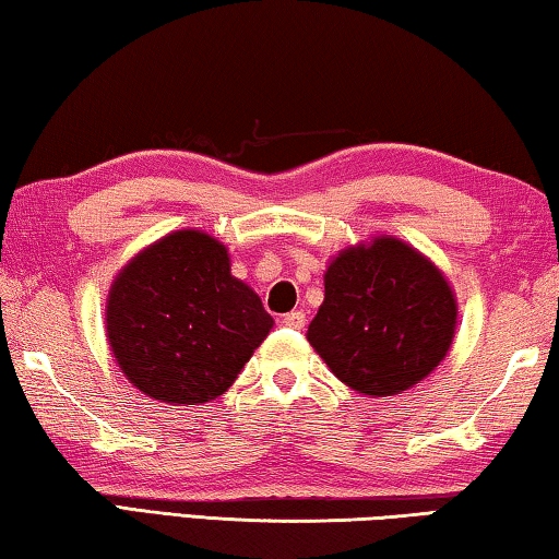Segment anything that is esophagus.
<instances>
[{"mask_svg": "<svg viewBox=\"0 0 559 559\" xmlns=\"http://www.w3.org/2000/svg\"><path fill=\"white\" fill-rule=\"evenodd\" d=\"M282 324H285V328H289V330H302L305 328V312L295 309V312L282 317Z\"/></svg>", "mask_w": 559, "mask_h": 559, "instance_id": "1", "label": "esophagus"}]
</instances>
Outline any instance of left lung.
<instances>
[{
    "instance_id": "8db88e82",
    "label": "left lung",
    "mask_w": 559,
    "mask_h": 559,
    "mask_svg": "<svg viewBox=\"0 0 559 559\" xmlns=\"http://www.w3.org/2000/svg\"><path fill=\"white\" fill-rule=\"evenodd\" d=\"M457 297L415 247L374 235L332 257L307 340L340 382L365 397L402 394L448 357Z\"/></svg>"
}]
</instances>
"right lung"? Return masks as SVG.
<instances>
[{
    "label": "right lung",
    "mask_w": 559,
    "mask_h": 559,
    "mask_svg": "<svg viewBox=\"0 0 559 559\" xmlns=\"http://www.w3.org/2000/svg\"><path fill=\"white\" fill-rule=\"evenodd\" d=\"M274 320L231 274L227 247L202 229H175L111 280L105 330L136 390L167 405H204L235 384Z\"/></svg>",
    "instance_id": "add662e5"
}]
</instances>
